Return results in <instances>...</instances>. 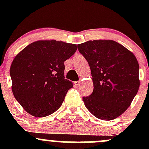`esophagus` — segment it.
Here are the masks:
<instances>
[{"label":"esophagus","instance_id":"1","mask_svg":"<svg viewBox=\"0 0 149 149\" xmlns=\"http://www.w3.org/2000/svg\"><path fill=\"white\" fill-rule=\"evenodd\" d=\"M80 80H78V81H76V82H74V84L76 85V86H78V85H80Z\"/></svg>","mask_w":149,"mask_h":149}]
</instances>
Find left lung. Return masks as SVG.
<instances>
[{
  "instance_id": "left-lung-1",
  "label": "left lung",
  "mask_w": 149,
  "mask_h": 149,
  "mask_svg": "<svg viewBox=\"0 0 149 149\" xmlns=\"http://www.w3.org/2000/svg\"><path fill=\"white\" fill-rule=\"evenodd\" d=\"M91 70L94 90L83 97L97 118L111 120L130 106L140 85L139 65L132 52L112 40H89L78 45Z\"/></svg>"
}]
</instances>
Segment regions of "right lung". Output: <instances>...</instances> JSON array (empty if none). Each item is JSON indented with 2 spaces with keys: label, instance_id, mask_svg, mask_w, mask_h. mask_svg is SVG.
Returning <instances> with one entry per match:
<instances>
[{
  "label": "right lung",
  "instance_id": "right-lung-1",
  "mask_svg": "<svg viewBox=\"0 0 149 149\" xmlns=\"http://www.w3.org/2000/svg\"><path fill=\"white\" fill-rule=\"evenodd\" d=\"M77 50L76 44L42 40L27 45L10 69L12 90L28 113L45 117L61 107L73 83L64 78V61Z\"/></svg>",
  "mask_w": 149,
  "mask_h": 149
}]
</instances>
